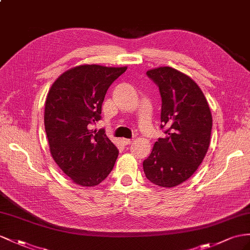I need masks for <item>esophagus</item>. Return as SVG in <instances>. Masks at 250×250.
<instances>
[{"mask_svg": "<svg viewBox=\"0 0 250 250\" xmlns=\"http://www.w3.org/2000/svg\"><path fill=\"white\" fill-rule=\"evenodd\" d=\"M132 142H133V139H127V138L123 139L124 145H130V144H132Z\"/></svg>", "mask_w": 250, "mask_h": 250, "instance_id": "1", "label": "esophagus"}]
</instances>
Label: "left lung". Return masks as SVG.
I'll list each match as a JSON object with an SVG mask.
<instances>
[{"mask_svg": "<svg viewBox=\"0 0 250 250\" xmlns=\"http://www.w3.org/2000/svg\"><path fill=\"white\" fill-rule=\"evenodd\" d=\"M146 76L159 88L166 136L158 138L144 161V171L154 185L175 187L194 173L206 155L212 116L202 89L187 75L164 66L148 70Z\"/></svg>", "mask_w": 250, "mask_h": 250, "instance_id": "8db88e82", "label": "left lung"}]
</instances>
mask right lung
Instances as JSON below:
<instances>
[{"instance_id": "1", "label": "right lung", "mask_w": 250, "mask_h": 250, "mask_svg": "<svg viewBox=\"0 0 250 250\" xmlns=\"http://www.w3.org/2000/svg\"><path fill=\"white\" fill-rule=\"evenodd\" d=\"M126 67L80 65L63 73L50 87L44 125L56 164L74 183L97 186L114 168L118 149L104 129L91 130L112 83Z\"/></svg>"}]
</instances>
